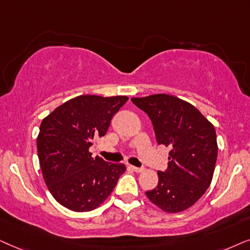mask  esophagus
<instances>
[{
    "instance_id": "1",
    "label": "esophagus",
    "mask_w": 250,
    "mask_h": 250,
    "mask_svg": "<svg viewBox=\"0 0 250 250\" xmlns=\"http://www.w3.org/2000/svg\"><path fill=\"white\" fill-rule=\"evenodd\" d=\"M131 169L136 172H142L143 170H144V168H143V167H134V166H132Z\"/></svg>"
}]
</instances>
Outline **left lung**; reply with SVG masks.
<instances>
[{"instance_id": "8db88e82", "label": "left lung", "mask_w": 250, "mask_h": 250, "mask_svg": "<svg viewBox=\"0 0 250 250\" xmlns=\"http://www.w3.org/2000/svg\"><path fill=\"white\" fill-rule=\"evenodd\" d=\"M131 102L151 119L158 144L171 147L167 169L158 171V186L145 194L162 210H185L211 183L218 151L214 125L175 96L156 94Z\"/></svg>"}]
</instances>
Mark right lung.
I'll list each match as a JSON object with an SVG mask.
<instances>
[{
  "mask_svg": "<svg viewBox=\"0 0 250 250\" xmlns=\"http://www.w3.org/2000/svg\"><path fill=\"white\" fill-rule=\"evenodd\" d=\"M128 97L78 96L42 120L38 154L43 178L52 197L73 211H90L111 194L123 164L92 158L89 147L103 137Z\"/></svg>",
  "mask_w": 250,
  "mask_h": 250,
  "instance_id": "obj_1",
  "label": "right lung"
}]
</instances>
